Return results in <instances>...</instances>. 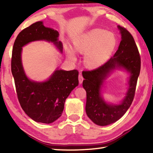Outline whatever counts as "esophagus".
Wrapping results in <instances>:
<instances>
[{
	"label": "esophagus",
	"instance_id": "obj_1",
	"mask_svg": "<svg viewBox=\"0 0 153 153\" xmlns=\"http://www.w3.org/2000/svg\"><path fill=\"white\" fill-rule=\"evenodd\" d=\"M78 79H79V84H82V82H83V80H84V78H83V76H82V75L81 74H79V76H78Z\"/></svg>",
	"mask_w": 153,
	"mask_h": 153
}]
</instances>
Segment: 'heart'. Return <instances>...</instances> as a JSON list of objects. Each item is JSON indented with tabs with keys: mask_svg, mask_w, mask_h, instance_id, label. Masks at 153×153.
<instances>
[{
	"mask_svg": "<svg viewBox=\"0 0 153 153\" xmlns=\"http://www.w3.org/2000/svg\"><path fill=\"white\" fill-rule=\"evenodd\" d=\"M117 45L115 35L102 29H93L86 32L74 43L75 50L81 53H86L85 63L91 68L101 66L112 55ZM69 57L76 59L72 51L68 53Z\"/></svg>",
	"mask_w": 153,
	"mask_h": 153,
	"instance_id": "1",
	"label": "heart"
}]
</instances>
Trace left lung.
I'll return each mask as SVG.
<instances>
[{"mask_svg":"<svg viewBox=\"0 0 153 153\" xmlns=\"http://www.w3.org/2000/svg\"><path fill=\"white\" fill-rule=\"evenodd\" d=\"M118 28L121 40L114 56L97 69L82 71L85 79L82 85L86 91V112L93 122L100 126L115 122L126 113L134 100L140 71V56L133 36L125 27L118 25ZM118 67L125 68L131 73L129 88L120 105L108 104L101 97L100 90L108 74Z\"/></svg>","mask_w":153,"mask_h":153,"instance_id":"1","label":"left lung"}]
</instances>
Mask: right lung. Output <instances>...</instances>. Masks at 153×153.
I'll return each mask as SVG.
<instances>
[{
  "instance_id": "1",
  "label": "right lung",
  "mask_w": 153,
  "mask_h": 153,
  "mask_svg": "<svg viewBox=\"0 0 153 153\" xmlns=\"http://www.w3.org/2000/svg\"><path fill=\"white\" fill-rule=\"evenodd\" d=\"M59 32L38 22L25 28L17 36L12 51L11 72L14 77L18 100L22 109L36 122L51 123L60 117L65 101L78 86V74L71 71L56 70L47 81L36 82L25 76L22 63V47L35 40L53 42L60 51L63 45L58 40Z\"/></svg>"
}]
</instances>
